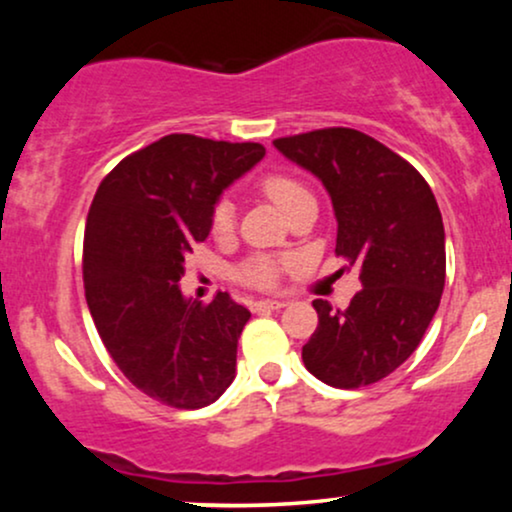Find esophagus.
Masks as SVG:
<instances>
[{"label": "esophagus", "instance_id": "obj_1", "mask_svg": "<svg viewBox=\"0 0 512 512\" xmlns=\"http://www.w3.org/2000/svg\"><path fill=\"white\" fill-rule=\"evenodd\" d=\"M284 301H269V298H267V301H255V303H252V308H255V310H281V308H284Z\"/></svg>", "mask_w": 512, "mask_h": 512}]
</instances>
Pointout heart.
<instances>
[{
	"mask_svg": "<svg viewBox=\"0 0 512 512\" xmlns=\"http://www.w3.org/2000/svg\"><path fill=\"white\" fill-rule=\"evenodd\" d=\"M260 190L267 195L281 211L291 207L296 199L308 195V190L298 182L296 178L284 173H269L260 180ZM233 219H236V209H233L231 199H219L214 211H211V231L216 236H226L233 231ZM276 276H279V264L272 257H250L243 267L238 269V279L248 286H257V289H269L276 284Z\"/></svg>",
	"mask_w": 512,
	"mask_h": 512,
	"instance_id": "heart-1",
	"label": "heart"
}]
</instances>
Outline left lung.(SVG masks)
<instances>
[{
	"mask_svg": "<svg viewBox=\"0 0 512 512\" xmlns=\"http://www.w3.org/2000/svg\"><path fill=\"white\" fill-rule=\"evenodd\" d=\"M289 161L330 192L337 252L363 289L346 310L313 301L317 330L303 363L322 383L356 390L414 354L445 286L443 216L428 182L378 139L349 127L274 139Z\"/></svg>",
	"mask_w": 512,
	"mask_h": 512,
	"instance_id": "8db88e82",
	"label": "left lung"
}]
</instances>
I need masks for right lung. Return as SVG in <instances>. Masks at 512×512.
<instances>
[{"mask_svg":"<svg viewBox=\"0 0 512 512\" xmlns=\"http://www.w3.org/2000/svg\"><path fill=\"white\" fill-rule=\"evenodd\" d=\"M262 156V144L168 134L122 158L88 209L84 289L96 330L129 383L168 407H207L236 378L250 310L221 291L207 305L187 301L178 281L221 192Z\"/></svg>","mask_w":512,"mask_h":512,"instance_id":"obj_1","label":"right lung"}]
</instances>
